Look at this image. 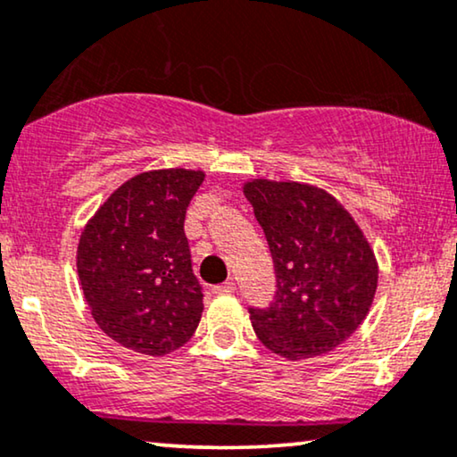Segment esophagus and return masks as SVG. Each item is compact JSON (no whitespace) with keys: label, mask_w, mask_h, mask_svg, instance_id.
I'll list each match as a JSON object with an SVG mask.
<instances>
[{"label":"esophagus","mask_w":457,"mask_h":457,"mask_svg":"<svg viewBox=\"0 0 457 457\" xmlns=\"http://www.w3.org/2000/svg\"><path fill=\"white\" fill-rule=\"evenodd\" d=\"M234 290H236L234 279H225L223 284H217L215 288H212V292H215V295H232Z\"/></svg>","instance_id":"1"}]
</instances>
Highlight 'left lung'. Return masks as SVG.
<instances>
[{
  "label": "left lung",
  "instance_id": "1",
  "mask_svg": "<svg viewBox=\"0 0 457 457\" xmlns=\"http://www.w3.org/2000/svg\"><path fill=\"white\" fill-rule=\"evenodd\" d=\"M270 245L276 299L248 309L267 349L307 360L337 349L366 320L378 265L360 225L320 187L254 179L245 186Z\"/></svg>",
  "mask_w": 457,
  "mask_h": 457
}]
</instances>
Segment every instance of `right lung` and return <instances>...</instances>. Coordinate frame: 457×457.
I'll use <instances>...</instances> for the list:
<instances>
[{
  "mask_svg": "<svg viewBox=\"0 0 457 457\" xmlns=\"http://www.w3.org/2000/svg\"><path fill=\"white\" fill-rule=\"evenodd\" d=\"M203 171L162 169L125 181L85 225L77 271L96 324L144 355L184 346L203 315L184 221Z\"/></svg>",
  "mask_w": 457,
  "mask_h": 457,
  "instance_id": "right-lung-1",
  "label": "right lung"
}]
</instances>
